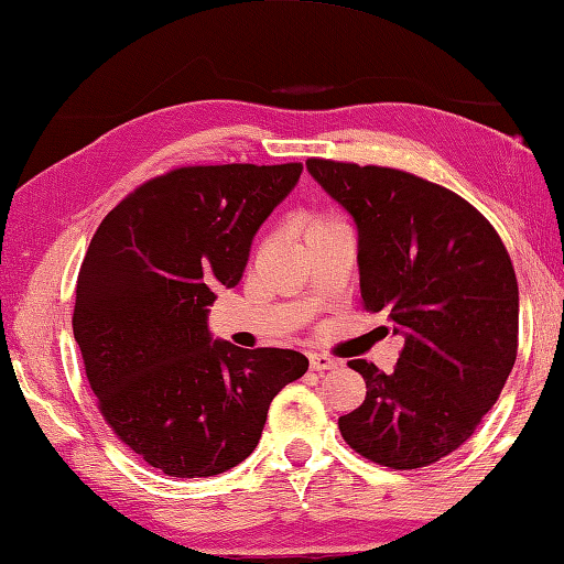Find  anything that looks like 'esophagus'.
I'll use <instances>...</instances> for the list:
<instances>
[{
  "label": "esophagus",
  "instance_id": "34e87169",
  "mask_svg": "<svg viewBox=\"0 0 564 564\" xmlns=\"http://www.w3.org/2000/svg\"><path fill=\"white\" fill-rule=\"evenodd\" d=\"M339 361L327 357V355H319V351H313L311 355V369L313 371H329V369H337Z\"/></svg>",
  "mask_w": 564,
  "mask_h": 564
}]
</instances>
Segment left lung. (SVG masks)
<instances>
[{
	"label": "left lung",
	"instance_id": "obj_1",
	"mask_svg": "<svg viewBox=\"0 0 564 564\" xmlns=\"http://www.w3.org/2000/svg\"><path fill=\"white\" fill-rule=\"evenodd\" d=\"M305 169L355 219L364 307L389 311L405 339L393 373L349 361L367 399L339 417V433L377 465H433L467 443L513 369L509 251L467 200L413 173L325 159Z\"/></svg>",
	"mask_w": 564,
	"mask_h": 564
}]
</instances>
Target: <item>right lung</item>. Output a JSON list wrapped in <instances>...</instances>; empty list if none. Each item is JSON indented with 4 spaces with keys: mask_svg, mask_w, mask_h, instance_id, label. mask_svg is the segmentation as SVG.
Returning a JSON list of instances; mask_svg holds the SVG:
<instances>
[{
    "mask_svg": "<svg viewBox=\"0 0 564 564\" xmlns=\"http://www.w3.org/2000/svg\"><path fill=\"white\" fill-rule=\"evenodd\" d=\"M301 163L191 165L124 197L87 249L73 335L99 411L169 477H215L259 445L273 395L301 379L293 349H241L207 327L251 239L301 178Z\"/></svg>",
    "mask_w": 564,
    "mask_h": 564,
    "instance_id": "add662e5",
    "label": "right lung"
}]
</instances>
